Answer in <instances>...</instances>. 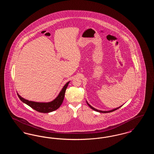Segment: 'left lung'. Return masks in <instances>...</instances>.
I'll list each match as a JSON object with an SVG mask.
<instances>
[{
	"label": "left lung",
	"instance_id": "left-lung-1",
	"mask_svg": "<svg viewBox=\"0 0 154 154\" xmlns=\"http://www.w3.org/2000/svg\"><path fill=\"white\" fill-rule=\"evenodd\" d=\"M87 104H88V106H89V107H91L92 110H95L96 111H97V112H102V113H107V112H112V111H115V110H117L118 109L119 107H121V106H120V107H118L117 109H113V110H110V111H101V110H97V109H96L95 108H94L93 107H92L89 103H88L87 102Z\"/></svg>",
	"mask_w": 154,
	"mask_h": 154
}]
</instances>
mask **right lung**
I'll list each match as a JSON object with an SVG mask.
<instances>
[{
  "mask_svg": "<svg viewBox=\"0 0 154 154\" xmlns=\"http://www.w3.org/2000/svg\"><path fill=\"white\" fill-rule=\"evenodd\" d=\"M69 83V82L66 83L65 85L63 87V88H62V91L60 92L59 95L57 97V98L51 102L39 103L29 101L28 100L23 99L18 94H17V95L19 97L20 99L22 101V102L25 103V104L28 105L30 107H32L33 109L36 110L38 112H40L48 113V112H50L53 111L57 110L59 107L61 106L62 103L63 101L66 88L68 86Z\"/></svg>",
  "mask_w": 154,
  "mask_h": 154,
  "instance_id": "1",
  "label": "right lung"
}]
</instances>
